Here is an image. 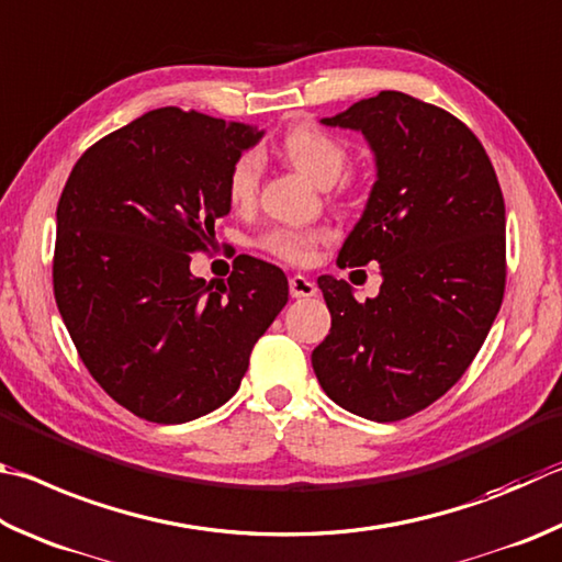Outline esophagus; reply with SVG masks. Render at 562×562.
<instances>
[{"mask_svg":"<svg viewBox=\"0 0 562 562\" xmlns=\"http://www.w3.org/2000/svg\"><path fill=\"white\" fill-rule=\"evenodd\" d=\"M289 291H291L293 299H311V296H316L318 289H316V283L306 279V276L296 273V276H291V279H289Z\"/></svg>","mask_w":562,"mask_h":562,"instance_id":"34e87169","label":"esophagus"}]
</instances>
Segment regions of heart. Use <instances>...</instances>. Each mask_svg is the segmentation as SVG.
<instances>
[{
  "label": "heart",
  "instance_id": "1",
  "mask_svg": "<svg viewBox=\"0 0 562 562\" xmlns=\"http://www.w3.org/2000/svg\"><path fill=\"white\" fill-rule=\"evenodd\" d=\"M279 153L283 160L321 187L338 182L348 167V147L316 125H293L291 131L283 133ZM259 177L261 165L256 155L246 153L232 162L229 175H226V200L234 210L246 212L256 204ZM326 241H330V232L326 226H301V229H296V226H276V229L261 236L259 246L279 261L308 266L316 261L318 249Z\"/></svg>",
  "mask_w": 562,
  "mask_h": 562
}]
</instances>
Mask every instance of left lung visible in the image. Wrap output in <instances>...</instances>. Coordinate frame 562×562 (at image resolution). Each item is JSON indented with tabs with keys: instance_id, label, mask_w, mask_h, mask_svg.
<instances>
[{
	"instance_id": "left-lung-1",
	"label": "left lung",
	"mask_w": 562,
	"mask_h": 562,
	"mask_svg": "<svg viewBox=\"0 0 562 562\" xmlns=\"http://www.w3.org/2000/svg\"><path fill=\"white\" fill-rule=\"evenodd\" d=\"M368 137L378 162L338 266L380 263L375 299L321 276L330 333L313 350L326 395L372 422L417 415L457 385L506 289V206L484 145L457 115L380 91L323 117Z\"/></svg>"
}]
</instances>
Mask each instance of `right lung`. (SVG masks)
Here are the masks:
<instances>
[{
    "label": "right lung",
    "instance_id": "right-lung-1",
    "mask_svg": "<svg viewBox=\"0 0 562 562\" xmlns=\"http://www.w3.org/2000/svg\"><path fill=\"white\" fill-rule=\"evenodd\" d=\"M261 133L157 108L78 157L56 206L54 296L91 378L157 425L222 407L289 301L279 266L236 256L226 283L190 273L229 214L226 175Z\"/></svg>",
    "mask_w": 562,
    "mask_h": 562
}]
</instances>
